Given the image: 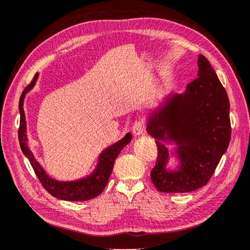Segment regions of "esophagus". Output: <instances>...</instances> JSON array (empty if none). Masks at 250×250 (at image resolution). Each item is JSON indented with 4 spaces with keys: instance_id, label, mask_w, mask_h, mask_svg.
Returning a JSON list of instances; mask_svg holds the SVG:
<instances>
[{
    "instance_id": "1",
    "label": "esophagus",
    "mask_w": 250,
    "mask_h": 250,
    "mask_svg": "<svg viewBox=\"0 0 250 250\" xmlns=\"http://www.w3.org/2000/svg\"><path fill=\"white\" fill-rule=\"evenodd\" d=\"M145 132V124L142 121H136L133 125V133L136 135V136H140V135L144 134Z\"/></svg>"
}]
</instances>
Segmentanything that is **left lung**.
I'll return each mask as SVG.
<instances>
[{
	"instance_id": "obj_1",
	"label": "left lung",
	"mask_w": 250,
	"mask_h": 250,
	"mask_svg": "<svg viewBox=\"0 0 250 250\" xmlns=\"http://www.w3.org/2000/svg\"><path fill=\"white\" fill-rule=\"evenodd\" d=\"M197 75L185 92L173 94L148 115L146 130L158 150L150 177L164 193H189L205 186L230 142L226 89L204 55L198 57ZM165 142L176 145L174 152ZM171 154L180 162L175 170L167 168Z\"/></svg>"
}]
</instances>
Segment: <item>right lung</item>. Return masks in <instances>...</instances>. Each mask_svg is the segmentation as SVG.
Masks as SVG:
<instances>
[{
  "mask_svg": "<svg viewBox=\"0 0 250 250\" xmlns=\"http://www.w3.org/2000/svg\"><path fill=\"white\" fill-rule=\"evenodd\" d=\"M39 79V73H36L35 76L33 77L31 84L24 89L22 93L21 98H20L19 103V109H20V128H19V141L20 146L23 154L27 157L30 161L31 165L34 169L36 176L40 179L41 184L52 196L63 199L68 200V202H84V200L92 199L96 196L100 195L102 191L104 190L106 184L108 182V178L110 174H112L114 163L115 159L120 155L121 150L132 141V134L127 133L121 141L116 142L115 144L110 145L107 148H105L103 152L101 153L100 157H98L97 166L94 169L92 174H89L86 177L80 178L77 181H71V182H62L56 181V179L52 178L51 176L46 174L40 163L36 161V158L33 153L28 148L27 144V134H26V120H25V113L23 109V103L24 98H25L26 93H28L31 89L34 87L36 81Z\"/></svg>",
  "mask_w": 250,
  "mask_h": 250,
  "instance_id": "1",
  "label": "right lung"
}]
</instances>
